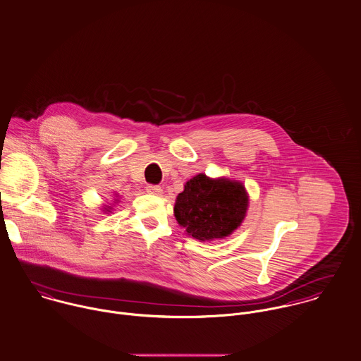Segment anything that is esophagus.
I'll return each mask as SVG.
<instances>
[{"instance_id": "esophagus-1", "label": "esophagus", "mask_w": 361, "mask_h": 361, "mask_svg": "<svg viewBox=\"0 0 361 361\" xmlns=\"http://www.w3.org/2000/svg\"><path fill=\"white\" fill-rule=\"evenodd\" d=\"M146 190H147V193L155 195V196H158V195L162 193V189H161V186H158V185H147Z\"/></svg>"}]
</instances>
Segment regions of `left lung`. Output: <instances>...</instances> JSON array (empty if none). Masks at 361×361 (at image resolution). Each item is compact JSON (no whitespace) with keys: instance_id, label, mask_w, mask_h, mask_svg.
Returning <instances> with one entry per match:
<instances>
[{"instance_id":"obj_1","label":"left lung","mask_w":361,"mask_h":361,"mask_svg":"<svg viewBox=\"0 0 361 361\" xmlns=\"http://www.w3.org/2000/svg\"><path fill=\"white\" fill-rule=\"evenodd\" d=\"M249 196L245 185L228 178L199 173L178 195L173 214L189 236L211 242L229 236L246 216Z\"/></svg>"}]
</instances>
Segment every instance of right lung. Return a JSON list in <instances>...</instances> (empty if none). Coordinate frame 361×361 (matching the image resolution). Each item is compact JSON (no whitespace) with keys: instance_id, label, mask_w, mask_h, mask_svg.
<instances>
[{"instance_id":"add662e5","label":"right lung","mask_w":361,"mask_h":361,"mask_svg":"<svg viewBox=\"0 0 361 361\" xmlns=\"http://www.w3.org/2000/svg\"><path fill=\"white\" fill-rule=\"evenodd\" d=\"M105 209H106V211H109V207H108V208H105Z\"/></svg>"}]
</instances>
